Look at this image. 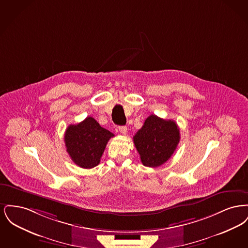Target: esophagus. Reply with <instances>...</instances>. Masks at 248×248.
<instances>
[{"mask_svg":"<svg viewBox=\"0 0 248 248\" xmlns=\"http://www.w3.org/2000/svg\"><path fill=\"white\" fill-rule=\"evenodd\" d=\"M119 131H120V133L121 134H123V135H125L126 134V132H127V127L126 126H119Z\"/></svg>","mask_w":248,"mask_h":248,"instance_id":"obj_1","label":"esophagus"}]
</instances>
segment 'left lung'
Segmentation results:
<instances>
[{
  "mask_svg": "<svg viewBox=\"0 0 248 248\" xmlns=\"http://www.w3.org/2000/svg\"><path fill=\"white\" fill-rule=\"evenodd\" d=\"M133 140L143 165L157 167L164 165L174 154L180 136L176 122L152 114Z\"/></svg>",
  "mask_w": 248,
  "mask_h": 248,
  "instance_id": "left-lung-1",
  "label": "left lung"
}]
</instances>
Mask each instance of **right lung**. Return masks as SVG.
I'll return each instance as SVG.
<instances>
[{
    "label": "right lung",
    "mask_w": 248,
    "mask_h": 248,
    "mask_svg": "<svg viewBox=\"0 0 248 248\" xmlns=\"http://www.w3.org/2000/svg\"><path fill=\"white\" fill-rule=\"evenodd\" d=\"M114 135L99 125L93 117L71 124L65 132L64 141L71 160L82 168L90 169L99 164L107 143Z\"/></svg>",
    "instance_id": "add662e5"
}]
</instances>
